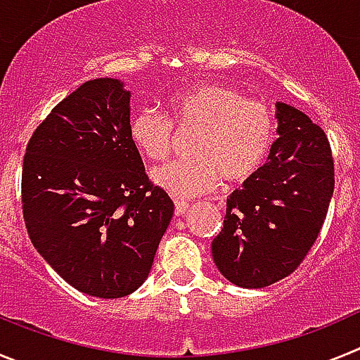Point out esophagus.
Instances as JSON below:
<instances>
[{"mask_svg": "<svg viewBox=\"0 0 360 360\" xmlns=\"http://www.w3.org/2000/svg\"><path fill=\"white\" fill-rule=\"evenodd\" d=\"M187 209H189V202H186V200H174V212H176V216L186 214Z\"/></svg>", "mask_w": 360, "mask_h": 360, "instance_id": "esophagus-1", "label": "esophagus"}]
</instances>
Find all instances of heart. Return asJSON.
<instances>
[{
    "label": "heart",
    "instance_id": "b5f03b06",
    "mask_svg": "<svg viewBox=\"0 0 360 360\" xmlns=\"http://www.w3.org/2000/svg\"><path fill=\"white\" fill-rule=\"evenodd\" d=\"M167 117L153 110L139 111L129 124L133 144L151 160L169 153L174 124L176 129H195L189 158L173 160L153 171V180L174 198L207 193L218 184L243 182L265 160L274 135V117L269 104L241 97L219 84H195L167 98Z\"/></svg>",
    "mask_w": 360,
    "mask_h": 360
}]
</instances>
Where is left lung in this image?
Here are the masks:
<instances>
[{"label":"left lung","mask_w":360,"mask_h":360,"mask_svg":"<svg viewBox=\"0 0 360 360\" xmlns=\"http://www.w3.org/2000/svg\"><path fill=\"white\" fill-rule=\"evenodd\" d=\"M279 139L266 164L227 198L212 259L243 288L269 287L301 265L333 195V158L323 129L303 111L276 104Z\"/></svg>","instance_id":"obj_1"}]
</instances>
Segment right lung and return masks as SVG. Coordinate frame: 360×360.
Returning <instances> with one entry per match:
<instances>
[{
	"instance_id": "right-lung-1",
	"label": "right lung",
	"mask_w": 360,
	"mask_h": 360,
	"mask_svg": "<svg viewBox=\"0 0 360 360\" xmlns=\"http://www.w3.org/2000/svg\"><path fill=\"white\" fill-rule=\"evenodd\" d=\"M129 97L119 79L84 82L37 126L23 160L32 245L68 285L103 299L146 281L174 211L131 141Z\"/></svg>"
}]
</instances>
